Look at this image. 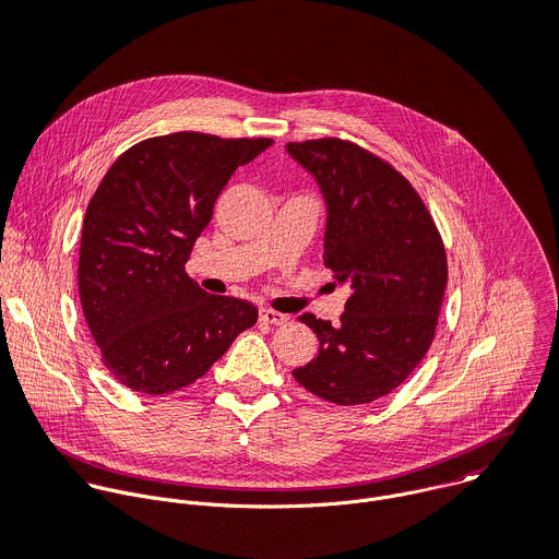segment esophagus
I'll use <instances>...</instances> for the list:
<instances>
[{
  "instance_id": "1",
  "label": "esophagus",
  "mask_w": 559,
  "mask_h": 559,
  "mask_svg": "<svg viewBox=\"0 0 559 559\" xmlns=\"http://www.w3.org/2000/svg\"><path fill=\"white\" fill-rule=\"evenodd\" d=\"M259 318H261L263 323H270V325H283V323H287V316H285V313L274 311V309H267V307H263V309L259 311Z\"/></svg>"
}]
</instances>
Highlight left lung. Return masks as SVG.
Returning <instances> with one entry per match:
<instances>
[{
    "label": "left lung",
    "instance_id": "left-lung-1",
    "mask_svg": "<svg viewBox=\"0 0 559 559\" xmlns=\"http://www.w3.org/2000/svg\"><path fill=\"white\" fill-rule=\"evenodd\" d=\"M325 201V265L352 289L341 325L298 316L321 349L294 369L334 405H367L403 384L431 347L447 289V254L412 183L341 139L287 143Z\"/></svg>",
    "mask_w": 559,
    "mask_h": 559
}]
</instances>
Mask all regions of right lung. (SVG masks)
Returning a JSON list of instances; mask_svg holds the SVG:
<instances>
[{
	"instance_id": "right-lung-1",
	"label": "right lung",
	"mask_w": 559,
	"mask_h": 559,
	"mask_svg": "<svg viewBox=\"0 0 559 559\" xmlns=\"http://www.w3.org/2000/svg\"><path fill=\"white\" fill-rule=\"evenodd\" d=\"M270 139L175 132L126 150L88 203L79 248V296L108 371L162 395L199 380L252 328L259 309L214 296L183 263L236 173Z\"/></svg>"
}]
</instances>
